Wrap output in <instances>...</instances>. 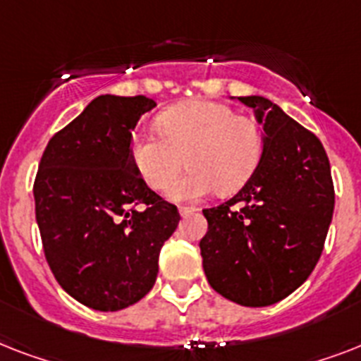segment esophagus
<instances>
[{"mask_svg":"<svg viewBox=\"0 0 361 361\" xmlns=\"http://www.w3.org/2000/svg\"><path fill=\"white\" fill-rule=\"evenodd\" d=\"M178 212H180L181 217H187L189 214H195V212H198V208H195V206H180V208H178Z\"/></svg>","mask_w":361,"mask_h":361,"instance_id":"esophagus-1","label":"esophagus"}]
</instances>
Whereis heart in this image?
Returning a JSON list of instances; mask_svg holds the SVG:
<instances>
[{
	"instance_id": "b5f03b06",
	"label": "heart",
	"mask_w": 361,
	"mask_h": 361,
	"mask_svg": "<svg viewBox=\"0 0 361 361\" xmlns=\"http://www.w3.org/2000/svg\"><path fill=\"white\" fill-rule=\"evenodd\" d=\"M157 129L161 136L133 138L130 157L147 185L157 191L176 180L183 164L191 166L170 187L172 200H197L217 187L223 192L236 191L262 157L264 138L257 121L214 101L170 106L159 114Z\"/></svg>"
}]
</instances>
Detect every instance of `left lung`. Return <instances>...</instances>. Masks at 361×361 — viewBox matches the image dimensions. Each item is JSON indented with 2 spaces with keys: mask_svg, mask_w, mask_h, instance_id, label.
I'll list each match as a JSON object with an SVG mask.
<instances>
[{
  "mask_svg": "<svg viewBox=\"0 0 361 361\" xmlns=\"http://www.w3.org/2000/svg\"><path fill=\"white\" fill-rule=\"evenodd\" d=\"M264 129L262 157L245 185L204 209V274L221 296L266 307L303 285L334 215L330 161L317 136L260 95L238 97Z\"/></svg>",
  "mask_w": 361,
  "mask_h": 361,
  "instance_id": "8db88e82",
  "label": "left lung"
}]
</instances>
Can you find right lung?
Instances as JSON below:
<instances>
[{"label":"right lung","mask_w":361,"mask_h":361,"mask_svg":"<svg viewBox=\"0 0 361 361\" xmlns=\"http://www.w3.org/2000/svg\"><path fill=\"white\" fill-rule=\"evenodd\" d=\"M153 106L144 95L93 99L39 163L33 197L47 262L61 288L95 311H120L152 290L161 247L180 223L130 157V133Z\"/></svg>","instance_id":"right-lung-1"}]
</instances>
